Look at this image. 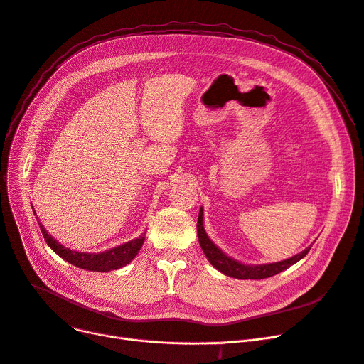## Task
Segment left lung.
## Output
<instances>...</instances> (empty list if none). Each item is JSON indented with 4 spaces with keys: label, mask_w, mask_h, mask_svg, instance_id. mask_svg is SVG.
Segmentation results:
<instances>
[{
    "label": "left lung",
    "mask_w": 364,
    "mask_h": 364,
    "mask_svg": "<svg viewBox=\"0 0 364 364\" xmlns=\"http://www.w3.org/2000/svg\"><path fill=\"white\" fill-rule=\"evenodd\" d=\"M196 229H198V238H199L200 248L203 251V255L207 256L208 262L221 274H225V275L232 277V278H238V279H263V278L274 277V275H277L282 271H286L287 267L297 263L300 259H304L308 255V251L311 250V247H312V245H309L304 251H300L299 255H296L290 259H286V260H281V262L264 263V264H245V263H241L240 260H235L230 256H228L226 252L221 251L210 240V236L207 235V232H205V228H203V210H202V207L199 210Z\"/></svg>",
    "instance_id": "1"
}]
</instances>
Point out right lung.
<instances>
[{
    "instance_id": "1",
    "label": "right lung",
    "mask_w": 364,
    "mask_h": 364,
    "mask_svg": "<svg viewBox=\"0 0 364 364\" xmlns=\"http://www.w3.org/2000/svg\"><path fill=\"white\" fill-rule=\"evenodd\" d=\"M37 221L47 245H49L59 257H62L77 267H80V269L93 271V272L116 271L131 263L139 252L146 240V233H144L138 236L136 240H132L129 242H124L122 245H117L114 248H109L101 252H86V251L82 252V251H75L68 247H64L60 242H58V240H55L53 236L46 230V228L41 225V221L38 218Z\"/></svg>"
}]
</instances>
